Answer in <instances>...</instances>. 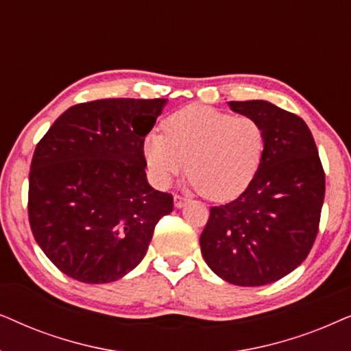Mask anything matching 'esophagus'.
Returning <instances> with one entry per match:
<instances>
[{
	"mask_svg": "<svg viewBox=\"0 0 351 351\" xmlns=\"http://www.w3.org/2000/svg\"><path fill=\"white\" fill-rule=\"evenodd\" d=\"M173 200H175V207L176 208L184 207V205L188 204V199L183 197V195H180V194H175V197H173Z\"/></svg>",
	"mask_w": 351,
	"mask_h": 351,
	"instance_id": "34e87169",
	"label": "esophagus"
}]
</instances>
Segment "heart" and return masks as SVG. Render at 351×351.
<instances>
[{
  "label": "heart",
  "mask_w": 351,
  "mask_h": 351,
  "mask_svg": "<svg viewBox=\"0 0 351 351\" xmlns=\"http://www.w3.org/2000/svg\"><path fill=\"white\" fill-rule=\"evenodd\" d=\"M263 154L258 120L199 104L171 114L163 133L144 139V157L158 183L168 184L186 170L191 188L212 200L239 195L258 171Z\"/></svg>",
  "instance_id": "b5f03b06"
}]
</instances>
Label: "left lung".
<instances>
[{
    "mask_svg": "<svg viewBox=\"0 0 351 351\" xmlns=\"http://www.w3.org/2000/svg\"><path fill=\"white\" fill-rule=\"evenodd\" d=\"M260 121L265 154L239 197L210 208L200 234L204 260L234 286L276 282L310 254L319 231L326 175L310 128L266 101H231Z\"/></svg>",
    "mask_w": 351,
    "mask_h": 351,
    "instance_id": "8db88e82",
    "label": "left lung"
}]
</instances>
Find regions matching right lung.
Returning <instances> with one entry per match:
<instances>
[{
  "instance_id": "add662e5",
  "label": "right lung",
  "mask_w": 351,
  "mask_h": 351,
  "mask_svg": "<svg viewBox=\"0 0 351 351\" xmlns=\"http://www.w3.org/2000/svg\"><path fill=\"white\" fill-rule=\"evenodd\" d=\"M168 99L72 106L36 144L29 221L36 244L67 276L106 284L146 255L173 195L146 180L144 139Z\"/></svg>"
}]
</instances>
